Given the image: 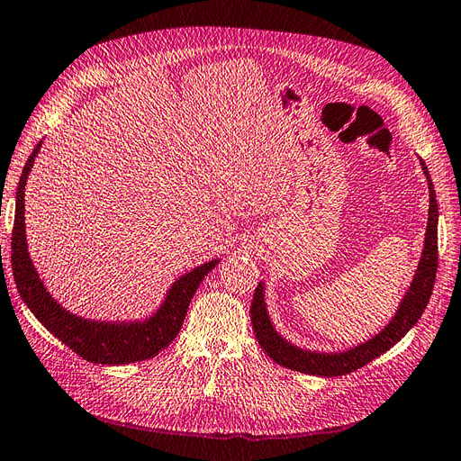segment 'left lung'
<instances>
[{
  "instance_id": "8db88e82",
  "label": "left lung",
  "mask_w": 461,
  "mask_h": 461,
  "mask_svg": "<svg viewBox=\"0 0 461 461\" xmlns=\"http://www.w3.org/2000/svg\"><path fill=\"white\" fill-rule=\"evenodd\" d=\"M419 161L429 185V200H430L429 221H427V231H424L422 253L419 258L415 276H412L411 285L407 286L392 320H389L387 325L380 329L374 337L347 350L323 352V350L302 348L298 345L290 343L288 339H285L276 331V327L268 315L265 282H258L253 302H251L253 331L258 345H261V348H265V352L276 364L302 374H312V375H321V377L345 375L362 368V366L372 362L374 358L380 357V354L392 348L411 331L412 327L417 325L424 308H427V303L430 300L436 268H438V204H436L434 185H432L427 165H424L422 159Z\"/></svg>"
}]
</instances>
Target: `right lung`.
<instances>
[{
  "label": "right lung",
  "instance_id": "right-lung-1",
  "mask_svg": "<svg viewBox=\"0 0 461 461\" xmlns=\"http://www.w3.org/2000/svg\"><path fill=\"white\" fill-rule=\"evenodd\" d=\"M42 148V140L34 146L29 156L15 194V223L11 233V267L14 278L23 302L44 325V329L60 339L66 347L72 348L81 358L95 364H130L153 358L171 340L179 335L185 315L196 288L204 276L214 268L220 258L198 265L188 273L176 278L169 290L165 292L156 312L141 320L103 321L86 320L77 313L68 312L60 302L52 298L49 288L34 267L29 255L27 230H25V186L32 163Z\"/></svg>",
  "mask_w": 461,
  "mask_h": 461
}]
</instances>
